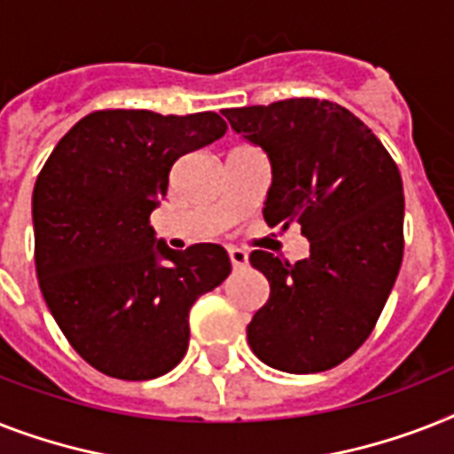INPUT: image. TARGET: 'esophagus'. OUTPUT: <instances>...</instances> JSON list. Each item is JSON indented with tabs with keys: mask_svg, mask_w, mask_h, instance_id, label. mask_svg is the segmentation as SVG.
Returning <instances> with one entry per match:
<instances>
[{
	"mask_svg": "<svg viewBox=\"0 0 454 454\" xmlns=\"http://www.w3.org/2000/svg\"><path fill=\"white\" fill-rule=\"evenodd\" d=\"M228 259H231L233 268H235V270H238V268H245V265L249 263V254H247L245 249L231 247V249H228Z\"/></svg>",
	"mask_w": 454,
	"mask_h": 454,
	"instance_id": "1",
	"label": "esophagus"
}]
</instances>
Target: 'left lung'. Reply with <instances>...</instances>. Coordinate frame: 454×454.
Instances as JSON below:
<instances>
[{
	"label": "left lung",
	"instance_id": "1",
	"mask_svg": "<svg viewBox=\"0 0 454 454\" xmlns=\"http://www.w3.org/2000/svg\"><path fill=\"white\" fill-rule=\"evenodd\" d=\"M231 128L268 153V226H301L310 256L256 249L249 263L270 282L247 326L249 348L286 373H319L364 345L403 259V184L368 125L329 99L294 98L223 109Z\"/></svg>",
	"mask_w": 454,
	"mask_h": 454
}]
</instances>
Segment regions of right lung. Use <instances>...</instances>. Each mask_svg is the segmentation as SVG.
Masks as SVG:
<instances>
[{
	"instance_id": "add662e5",
	"label": "right lung",
	"mask_w": 454,
	"mask_h": 454,
	"mask_svg": "<svg viewBox=\"0 0 454 454\" xmlns=\"http://www.w3.org/2000/svg\"><path fill=\"white\" fill-rule=\"evenodd\" d=\"M215 112L102 109L58 142L32 193L35 263L48 310L81 359L151 380L189 349L191 305L231 272L223 247L158 242L151 212L176 158L223 137Z\"/></svg>"
}]
</instances>
